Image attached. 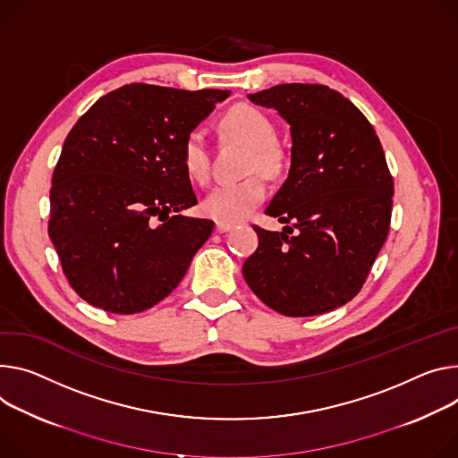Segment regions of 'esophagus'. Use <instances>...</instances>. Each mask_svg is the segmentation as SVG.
<instances>
[{
    "label": "esophagus",
    "mask_w": 458,
    "mask_h": 458,
    "mask_svg": "<svg viewBox=\"0 0 458 458\" xmlns=\"http://www.w3.org/2000/svg\"><path fill=\"white\" fill-rule=\"evenodd\" d=\"M233 228V225H228V223H217V226H216V230L219 232V233H225V232H230Z\"/></svg>",
    "instance_id": "1"
}]
</instances>
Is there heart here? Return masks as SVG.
I'll return each instance as SVG.
<instances>
[{
	"label": "heart",
	"instance_id": "1",
	"mask_svg": "<svg viewBox=\"0 0 458 458\" xmlns=\"http://www.w3.org/2000/svg\"><path fill=\"white\" fill-rule=\"evenodd\" d=\"M219 130L225 137L248 146L244 172L250 174L239 182L214 188L204 200L202 212L219 223L235 225L244 221L267 197L265 175L277 177L286 165V151L274 139V122L258 107L235 104L219 118ZM181 160L186 175L199 184L208 182L212 174V158L200 133L191 131L181 146Z\"/></svg>",
	"mask_w": 458,
	"mask_h": 458
}]
</instances>
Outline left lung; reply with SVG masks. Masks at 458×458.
Instances as JSON below:
<instances>
[{
  "instance_id": "8db88e82",
  "label": "left lung",
  "mask_w": 458,
  "mask_h": 458,
  "mask_svg": "<svg viewBox=\"0 0 458 458\" xmlns=\"http://www.w3.org/2000/svg\"><path fill=\"white\" fill-rule=\"evenodd\" d=\"M290 123L293 164L267 216L259 244L242 265L254 294L283 316L305 318L351 301L391 226L394 182L365 114L321 84H281L248 95Z\"/></svg>"
}]
</instances>
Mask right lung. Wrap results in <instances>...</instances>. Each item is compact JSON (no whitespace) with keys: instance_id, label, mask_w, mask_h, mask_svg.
I'll return each mask as SVG.
<instances>
[{"instance_id":"add662e5","label":"right lung","mask_w":458,"mask_h":458,"mask_svg":"<svg viewBox=\"0 0 458 458\" xmlns=\"http://www.w3.org/2000/svg\"><path fill=\"white\" fill-rule=\"evenodd\" d=\"M228 97L128 84L78 118L53 174L49 237L81 300L137 314L181 283L214 230L208 219L170 216L197 204L181 146Z\"/></svg>"}]
</instances>
